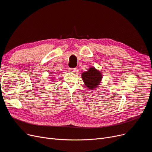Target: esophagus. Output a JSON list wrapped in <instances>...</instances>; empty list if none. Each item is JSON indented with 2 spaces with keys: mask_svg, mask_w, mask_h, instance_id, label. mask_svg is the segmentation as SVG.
I'll return each mask as SVG.
<instances>
[{
  "mask_svg": "<svg viewBox=\"0 0 152 152\" xmlns=\"http://www.w3.org/2000/svg\"><path fill=\"white\" fill-rule=\"evenodd\" d=\"M76 68H69V71H71V72H73V73H75V72L76 71Z\"/></svg>",
  "mask_w": 152,
  "mask_h": 152,
  "instance_id": "obj_1",
  "label": "esophagus"
}]
</instances>
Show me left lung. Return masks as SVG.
Masks as SVG:
<instances>
[{
	"mask_svg": "<svg viewBox=\"0 0 152 152\" xmlns=\"http://www.w3.org/2000/svg\"><path fill=\"white\" fill-rule=\"evenodd\" d=\"M81 76L86 86L92 90L99 85L102 79L100 72L94 67H91L88 71L84 72Z\"/></svg>",
	"mask_w": 152,
	"mask_h": 152,
	"instance_id": "left-lung-1",
	"label": "left lung"
}]
</instances>
